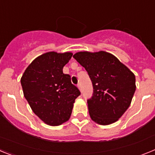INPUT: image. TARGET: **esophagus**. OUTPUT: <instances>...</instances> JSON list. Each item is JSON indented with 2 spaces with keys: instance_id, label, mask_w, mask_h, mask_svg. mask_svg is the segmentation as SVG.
Here are the masks:
<instances>
[{
  "instance_id": "34e87169",
  "label": "esophagus",
  "mask_w": 155,
  "mask_h": 155,
  "mask_svg": "<svg viewBox=\"0 0 155 155\" xmlns=\"http://www.w3.org/2000/svg\"><path fill=\"white\" fill-rule=\"evenodd\" d=\"M78 87L80 91H81V84H78Z\"/></svg>"
}]
</instances>
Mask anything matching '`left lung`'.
<instances>
[{
	"instance_id": "obj_1",
	"label": "left lung",
	"mask_w": 155,
	"mask_h": 155,
	"mask_svg": "<svg viewBox=\"0 0 155 155\" xmlns=\"http://www.w3.org/2000/svg\"><path fill=\"white\" fill-rule=\"evenodd\" d=\"M73 57L85 68L92 82V96L87 101L91 120L100 125L117 121L131 103L135 75L107 52H78Z\"/></svg>"
}]
</instances>
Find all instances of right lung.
Masks as SVG:
<instances>
[{
    "label": "right lung",
    "mask_w": 155,
    "mask_h": 155,
    "mask_svg": "<svg viewBox=\"0 0 155 155\" xmlns=\"http://www.w3.org/2000/svg\"><path fill=\"white\" fill-rule=\"evenodd\" d=\"M73 53L49 52L35 58L25 71L21 84L33 113L45 124L59 126L71 117L80 91L63 73Z\"/></svg>",
    "instance_id": "add662e5"
}]
</instances>
